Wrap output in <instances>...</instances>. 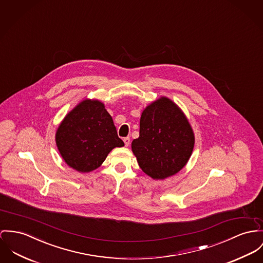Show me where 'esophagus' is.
I'll list each match as a JSON object with an SVG mask.
<instances>
[{
  "instance_id": "1",
  "label": "esophagus",
  "mask_w": 263,
  "mask_h": 263,
  "mask_svg": "<svg viewBox=\"0 0 263 263\" xmlns=\"http://www.w3.org/2000/svg\"><path fill=\"white\" fill-rule=\"evenodd\" d=\"M123 141L125 143V146H129V144H130V138H129V137H125V138L123 139Z\"/></svg>"
}]
</instances>
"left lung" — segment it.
<instances>
[{
	"label": "left lung",
	"instance_id": "8db88e82",
	"mask_svg": "<svg viewBox=\"0 0 263 263\" xmlns=\"http://www.w3.org/2000/svg\"><path fill=\"white\" fill-rule=\"evenodd\" d=\"M194 147L192 129L181 110L165 97L142 113L139 137L132 151L139 166L153 179L174 175L185 166Z\"/></svg>",
	"mask_w": 263,
	"mask_h": 263
}]
</instances>
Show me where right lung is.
I'll list each match as a JSON object with an SVG mask.
<instances>
[{
	"instance_id": "right-lung-1",
	"label": "right lung",
	"mask_w": 263,
	"mask_h": 263,
	"mask_svg": "<svg viewBox=\"0 0 263 263\" xmlns=\"http://www.w3.org/2000/svg\"><path fill=\"white\" fill-rule=\"evenodd\" d=\"M56 143L63 159L79 172L98 168L113 148L124 146L104 105L90 100L81 102L65 117Z\"/></svg>"
}]
</instances>
